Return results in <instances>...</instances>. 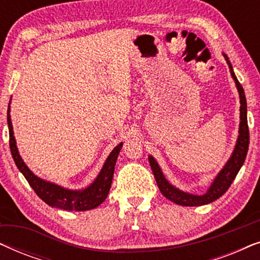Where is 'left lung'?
I'll list each match as a JSON object with an SVG mask.
<instances>
[{
    "label": "left lung",
    "mask_w": 260,
    "mask_h": 260,
    "mask_svg": "<svg viewBox=\"0 0 260 260\" xmlns=\"http://www.w3.org/2000/svg\"><path fill=\"white\" fill-rule=\"evenodd\" d=\"M223 58H225L227 65L230 67L231 76H232L234 83H236L238 93H239L240 99V123H239V135H238L236 145L232 151V155L227 159L226 165L222 167V169L218 173L215 179L213 180L211 186L206 190V193L198 195L191 194L188 191H183L173 186L168 180L166 179L165 174H163L161 167L154 158V156L149 155V163H150L151 170L154 173L155 180L157 182V186L161 190V193L168 199V200L175 202L176 205L180 206H188V207H194V206H204L211 202L215 201L216 199L222 197L229 189L231 184H232L233 180L236 179L237 174L239 173L241 167H243L245 158H246L247 150H248V143H250V133H248V125H247V104L246 98H245L244 88L241 86L239 81H238L236 74L233 72L232 63L229 60L225 53H222Z\"/></svg>",
    "instance_id": "8db88e82"
}]
</instances>
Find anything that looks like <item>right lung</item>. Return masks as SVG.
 Listing matches in <instances>:
<instances>
[{"instance_id": "right-lung-1", "label": "right lung", "mask_w": 260, "mask_h": 260, "mask_svg": "<svg viewBox=\"0 0 260 260\" xmlns=\"http://www.w3.org/2000/svg\"><path fill=\"white\" fill-rule=\"evenodd\" d=\"M7 122H8L9 129L10 152H12L14 162H15L20 172L22 173V175L26 177L29 186L33 188L35 193L38 194V197L42 201H45L51 207L77 212L93 209L105 201V199L108 198L110 188H111L116 161L118 158L120 149L123 147V142H120L110 152V155L106 158L104 165H103L97 177L93 180V182L88 184L87 187L83 188V189H69V188L59 186V184L49 182V181L37 176L24 163L22 157L20 156L16 140L14 137L12 118H10V102L8 105V111H7Z\"/></svg>"}]
</instances>
